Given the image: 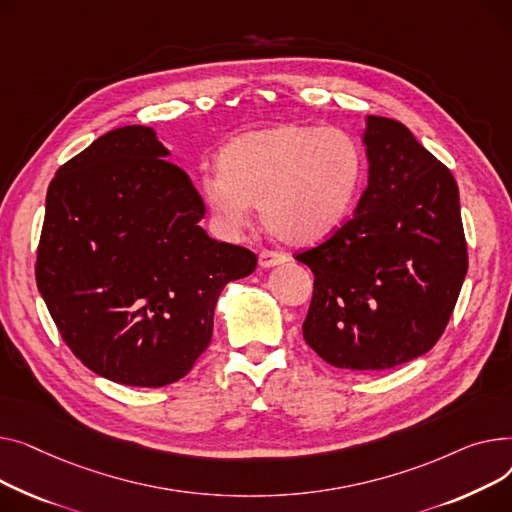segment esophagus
I'll list each match as a JSON object with an SVG mask.
<instances>
[{"label":"esophagus","mask_w":512,"mask_h":512,"mask_svg":"<svg viewBox=\"0 0 512 512\" xmlns=\"http://www.w3.org/2000/svg\"><path fill=\"white\" fill-rule=\"evenodd\" d=\"M287 262V256H283V254H279V252H268V250H264V252H260V256H258V264L262 266V268H273V266H279V264H285Z\"/></svg>","instance_id":"esophagus-1"}]
</instances>
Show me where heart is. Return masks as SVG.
<instances>
[{
	"label": "heart",
	"mask_w": 512,
	"mask_h": 512,
	"mask_svg": "<svg viewBox=\"0 0 512 512\" xmlns=\"http://www.w3.org/2000/svg\"><path fill=\"white\" fill-rule=\"evenodd\" d=\"M217 167L219 173L200 179V196L223 233L244 231L252 206H260L270 235L304 248L347 219L364 157L343 130L277 124L227 142Z\"/></svg>",
	"instance_id": "obj_1"
}]
</instances>
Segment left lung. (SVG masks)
<instances>
[{
  "label": "left lung",
  "instance_id": "1",
  "mask_svg": "<svg viewBox=\"0 0 512 512\" xmlns=\"http://www.w3.org/2000/svg\"><path fill=\"white\" fill-rule=\"evenodd\" d=\"M368 188L353 217L297 254L314 273L306 343L335 368L376 372L430 351L467 275L459 188L401 122L366 115Z\"/></svg>",
  "mask_w": 512,
  "mask_h": 512
}]
</instances>
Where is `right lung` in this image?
Masks as SVG:
<instances>
[{"label":"right lung","mask_w":512,"mask_h":512,"mask_svg":"<svg viewBox=\"0 0 512 512\" xmlns=\"http://www.w3.org/2000/svg\"><path fill=\"white\" fill-rule=\"evenodd\" d=\"M148 126L97 138L47 190L37 287L66 345L95 374L157 388L213 337L219 295L256 254L208 237L204 202Z\"/></svg>","instance_id":"1"}]
</instances>
